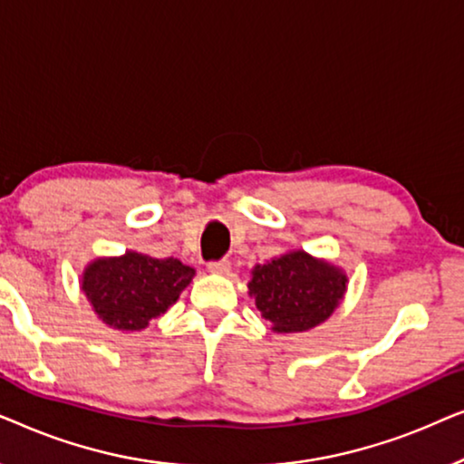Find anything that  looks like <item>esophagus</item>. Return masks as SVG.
<instances>
[{"label":"esophagus","instance_id":"34e87169","mask_svg":"<svg viewBox=\"0 0 464 464\" xmlns=\"http://www.w3.org/2000/svg\"><path fill=\"white\" fill-rule=\"evenodd\" d=\"M208 270L215 272V275H227L230 272V262L227 259H213V262H208Z\"/></svg>","mask_w":464,"mask_h":464}]
</instances>
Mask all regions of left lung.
I'll use <instances>...</instances> for the list:
<instances>
[{"mask_svg": "<svg viewBox=\"0 0 464 464\" xmlns=\"http://www.w3.org/2000/svg\"><path fill=\"white\" fill-rule=\"evenodd\" d=\"M346 291V276L335 266L291 251L256 266L249 295L278 334L306 332L332 316Z\"/></svg>", "mask_w": 464, "mask_h": 464, "instance_id": "8db88e82", "label": "left lung"}]
</instances>
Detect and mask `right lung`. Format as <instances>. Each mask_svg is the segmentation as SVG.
<instances>
[{"mask_svg": "<svg viewBox=\"0 0 464 464\" xmlns=\"http://www.w3.org/2000/svg\"><path fill=\"white\" fill-rule=\"evenodd\" d=\"M192 276L194 268L179 259L129 251L122 257L97 259L88 266L82 289L105 325L141 332L167 313Z\"/></svg>", "mask_w": 464, "mask_h": 464, "instance_id": "right-lung-1", "label": "right lung"}]
</instances>
